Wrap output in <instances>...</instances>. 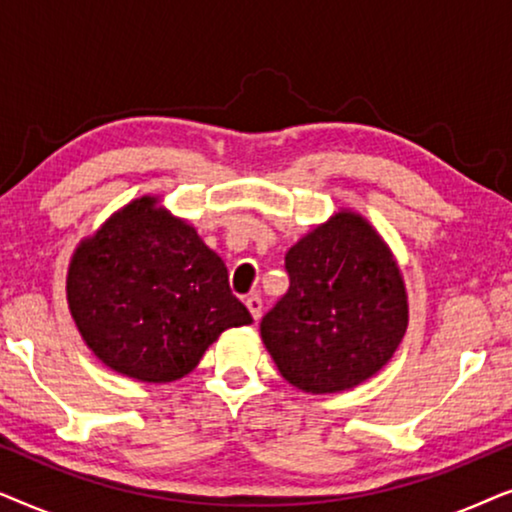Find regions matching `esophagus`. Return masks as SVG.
<instances>
[{"instance_id":"obj_1","label":"esophagus","mask_w":512,"mask_h":512,"mask_svg":"<svg viewBox=\"0 0 512 512\" xmlns=\"http://www.w3.org/2000/svg\"><path fill=\"white\" fill-rule=\"evenodd\" d=\"M244 303H247L251 317H254V319L261 317V312H263V300H261V296H258V293H251V296H247V300H244Z\"/></svg>"}]
</instances>
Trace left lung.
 <instances>
[{
	"label": "left lung",
	"instance_id": "1",
	"mask_svg": "<svg viewBox=\"0 0 512 512\" xmlns=\"http://www.w3.org/2000/svg\"><path fill=\"white\" fill-rule=\"evenodd\" d=\"M289 291L261 319L279 373L310 394L375 375L403 340L408 298L398 265L361 216L342 212L286 251Z\"/></svg>",
	"mask_w": 512,
	"mask_h": 512
}]
</instances>
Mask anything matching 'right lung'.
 I'll return each mask as SVG.
<instances>
[{"mask_svg":"<svg viewBox=\"0 0 512 512\" xmlns=\"http://www.w3.org/2000/svg\"><path fill=\"white\" fill-rule=\"evenodd\" d=\"M72 317L97 359L144 382H172L251 314L226 263L184 221L130 202L76 249L67 275Z\"/></svg>","mask_w":512,"mask_h":512,"instance_id":"right-lung-1","label":"right lung"}]
</instances>
